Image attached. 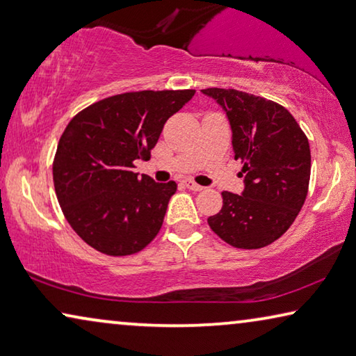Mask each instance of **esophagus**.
Segmentation results:
<instances>
[{
	"instance_id": "1",
	"label": "esophagus",
	"mask_w": 356,
	"mask_h": 356,
	"mask_svg": "<svg viewBox=\"0 0 356 356\" xmlns=\"http://www.w3.org/2000/svg\"><path fill=\"white\" fill-rule=\"evenodd\" d=\"M184 184H185V187L190 188V190H193V192H201V190H204L203 185H198V184L193 182V180H190V179L185 180Z\"/></svg>"
}]
</instances>
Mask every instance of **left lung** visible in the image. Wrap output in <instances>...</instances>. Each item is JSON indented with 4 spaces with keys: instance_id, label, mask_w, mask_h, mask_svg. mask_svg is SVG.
Returning <instances> with one entry per match:
<instances>
[{
    "instance_id": "left-lung-1",
    "label": "left lung",
    "mask_w": 356,
    "mask_h": 356,
    "mask_svg": "<svg viewBox=\"0 0 356 356\" xmlns=\"http://www.w3.org/2000/svg\"><path fill=\"white\" fill-rule=\"evenodd\" d=\"M225 110L235 160H241L245 190L222 192V209L211 230L240 249L272 245L293 225L310 182L309 139L283 105L236 89L201 91Z\"/></svg>"
}]
</instances>
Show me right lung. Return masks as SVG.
I'll list each match as a JSON object with an SVG mask.
<instances>
[{
    "label": "right lung",
    "instance_id": "right-lung-1",
    "mask_svg": "<svg viewBox=\"0 0 356 356\" xmlns=\"http://www.w3.org/2000/svg\"><path fill=\"white\" fill-rule=\"evenodd\" d=\"M184 91L116 94L72 118L57 145L52 179L76 235L107 256H129L158 235L177 184L134 172L150 160L169 116L193 97Z\"/></svg>",
    "mask_w": 356,
    "mask_h": 356
}]
</instances>
